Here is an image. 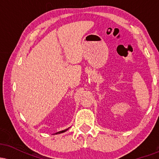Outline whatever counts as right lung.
Segmentation results:
<instances>
[{"label":"right lung","mask_w":159,"mask_h":159,"mask_svg":"<svg viewBox=\"0 0 159 159\" xmlns=\"http://www.w3.org/2000/svg\"><path fill=\"white\" fill-rule=\"evenodd\" d=\"M70 128V127H69ZM69 128H68V129H64V130H63V131H61V132H57V133H55V134H61V133H63V132H66L67 130H68V129H69Z\"/></svg>","instance_id":"obj_1"}]
</instances>
